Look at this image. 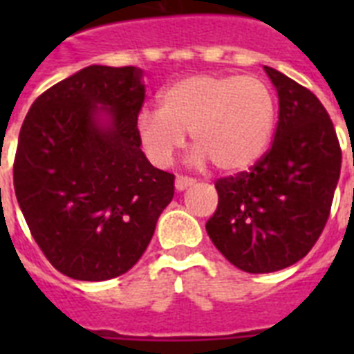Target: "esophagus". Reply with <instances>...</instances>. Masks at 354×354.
Wrapping results in <instances>:
<instances>
[{
	"mask_svg": "<svg viewBox=\"0 0 354 354\" xmlns=\"http://www.w3.org/2000/svg\"><path fill=\"white\" fill-rule=\"evenodd\" d=\"M194 183L193 178L189 176H176V182H174V187H176V191H185L187 187H191Z\"/></svg>",
	"mask_w": 354,
	"mask_h": 354,
	"instance_id": "obj_1",
	"label": "esophagus"
}]
</instances>
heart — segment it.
<instances>
[{
    "label": "heart",
    "mask_w": 354,
    "mask_h": 354,
    "mask_svg": "<svg viewBox=\"0 0 354 354\" xmlns=\"http://www.w3.org/2000/svg\"><path fill=\"white\" fill-rule=\"evenodd\" d=\"M277 122V101L259 77L193 75L167 86L160 108L136 119L139 145L154 165L167 167L185 145L198 165L213 161L222 172L246 171L268 150Z\"/></svg>",
    "instance_id": "obj_1"
}]
</instances>
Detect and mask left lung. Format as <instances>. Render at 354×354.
Segmentation results:
<instances>
[{
	"mask_svg": "<svg viewBox=\"0 0 354 354\" xmlns=\"http://www.w3.org/2000/svg\"><path fill=\"white\" fill-rule=\"evenodd\" d=\"M279 97L272 147L250 171L216 180L218 207L205 230L236 268L270 274L297 263L324 232L342 149L313 91L264 66Z\"/></svg>",
	"mask_w": 354,
	"mask_h": 354,
	"instance_id": "1",
	"label": "left lung"
}]
</instances>
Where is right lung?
<instances>
[{"label": "right lung", "instance_id": "obj_1", "mask_svg": "<svg viewBox=\"0 0 354 354\" xmlns=\"http://www.w3.org/2000/svg\"><path fill=\"white\" fill-rule=\"evenodd\" d=\"M141 77L88 66L44 91L19 130V209L47 261L73 279L128 272L174 196V174L150 165L136 133Z\"/></svg>", "mask_w": 354, "mask_h": 354}]
</instances>
